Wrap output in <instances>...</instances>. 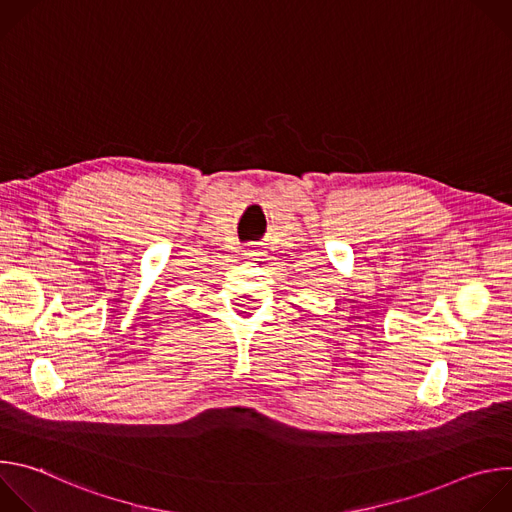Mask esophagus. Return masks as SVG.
<instances>
[{"label":"esophagus","instance_id":"esophagus-1","mask_svg":"<svg viewBox=\"0 0 512 512\" xmlns=\"http://www.w3.org/2000/svg\"><path fill=\"white\" fill-rule=\"evenodd\" d=\"M245 255H247V257H251V259H255V257L263 255V253H261V249H259L257 245H251V247L247 249V253H245Z\"/></svg>","mask_w":512,"mask_h":512}]
</instances>
